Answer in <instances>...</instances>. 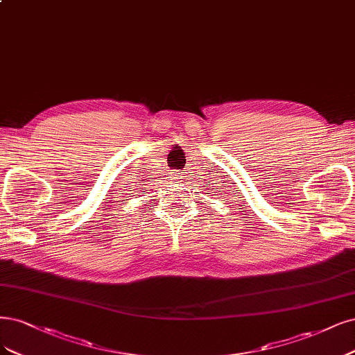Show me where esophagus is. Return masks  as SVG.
Segmentation results:
<instances>
[{
	"label": "esophagus",
	"mask_w": 355,
	"mask_h": 355,
	"mask_svg": "<svg viewBox=\"0 0 355 355\" xmlns=\"http://www.w3.org/2000/svg\"><path fill=\"white\" fill-rule=\"evenodd\" d=\"M170 176H172V179H173V180H180V179L183 178L180 172H172V175H170Z\"/></svg>",
	"instance_id": "34e87169"
}]
</instances>
